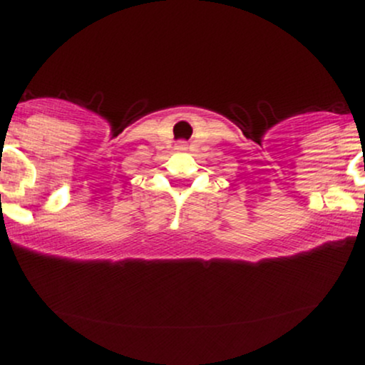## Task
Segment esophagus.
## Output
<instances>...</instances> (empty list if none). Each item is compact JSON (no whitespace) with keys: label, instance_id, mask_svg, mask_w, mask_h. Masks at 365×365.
Masks as SVG:
<instances>
[{"label":"esophagus","instance_id":"obj_1","mask_svg":"<svg viewBox=\"0 0 365 365\" xmlns=\"http://www.w3.org/2000/svg\"><path fill=\"white\" fill-rule=\"evenodd\" d=\"M175 149H177V150H185L187 149V144H185V142H178V144L175 145Z\"/></svg>","mask_w":365,"mask_h":365}]
</instances>
